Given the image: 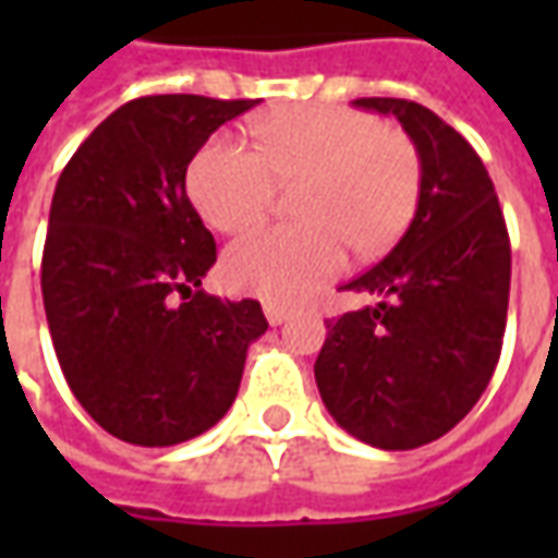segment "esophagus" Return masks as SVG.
<instances>
[{"label":"esophagus","mask_w":558,"mask_h":558,"mask_svg":"<svg viewBox=\"0 0 558 558\" xmlns=\"http://www.w3.org/2000/svg\"><path fill=\"white\" fill-rule=\"evenodd\" d=\"M263 311H266L268 326H283V323H287V319H290V316H292V311H287V307H280V304H266Z\"/></svg>","instance_id":"obj_1"}]
</instances>
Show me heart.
I'll use <instances>...</instances> for the list:
<instances>
[{
    "instance_id": "obj_1",
    "label": "heart",
    "mask_w": 558,
    "mask_h": 558,
    "mask_svg": "<svg viewBox=\"0 0 558 558\" xmlns=\"http://www.w3.org/2000/svg\"><path fill=\"white\" fill-rule=\"evenodd\" d=\"M295 187V227H268L232 244V290L268 304H299L338 275L347 244L359 256L388 251L415 218L421 155L376 116L311 104L259 116L254 148L215 137L196 151L187 194L211 230L242 232Z\"/></svg>"
}]
</instances>
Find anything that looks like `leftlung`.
Instances as JSON below:
<instances>
[{"mask_svg":"<svg viewBox=\"0 0 558 558\" xmlns=\"http://www.w3.org/2000/svg\"><path fill=\"white\" fill-rule=\"evenodd\" d=\"M395 116L421 155V196L391 254L343 290L379 302L328 319L314 364L326 410L355 439L407 451L466 418L502 352L511 242L475 148L403 98H359Z\"/></svg>","mask_w":558,"mask_h":558,"instance_id":"8db88e82","label":"left lung"}]
</instances>
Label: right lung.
I'll list each match as a JSON object with an SVG mask.
<instances>
[{
	"mask_svg": "<svg viewBox=\"0 0 558 558\" xmlns=\"http://www.w3.org/2000/svg\"><path fill=\"white\" fill-rule=\"evenodd\" d=\"M256 101L148 95L122 104L59 175L41 292L56 359L80 407L116 439L163 448L215 427L266 316L199 290L218 251L184 172Z\"/></svg>",
	"mask_w": 558,
	"mask_h": 558,
	"instance_id": "obj_1",
	"label": "right lung"
}]
</instances>
